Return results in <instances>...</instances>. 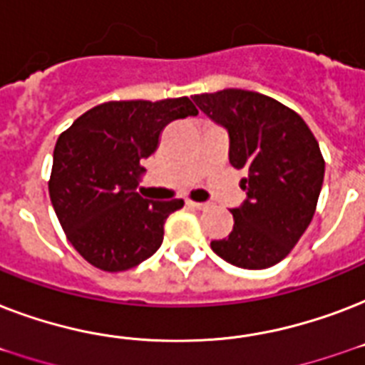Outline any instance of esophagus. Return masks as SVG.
I'll return each mask as SVG.
<instances>
[{"label": "esophagus", "mask_w": 365, "mask_h": 365, "mask_svg": "<svg viewBox=\"0 0 365 365\" xmlns=\"http://www.w3.org/2000/svg\"><path fill=\"white\" fill-rule=\"evenodd\" d=\"M187 206L189 208H195V210H205V208H208L206 202H195V200H187Z\"/></svg>", "instance_id": "obj_1"}]
</instances>
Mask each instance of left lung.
Masks as SVG:
<instances>
[{
	"label": "left lung",
	"instance_id": "8db88e82",
	"mask_svg": "<svg viewBox=\"0 0 365 365\" xmlns=\"http://www.w3.org/2000/svg\"><path fill=\"white\" fill-rule=\"evenodd\" d=\"M193 100L227 130L229 163L246 174V200L231 210L233 231L212 240V250L240 269L277 265L317 210L326 166L317 138L294 110L254 91L225 88Z\"/></svg>",
	"mask_w": 365,
	"mask_h": 365
}]
</instances>
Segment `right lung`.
<instances>
[{"label": "right lung", "instance_id": "1", "mask_svg": "<svg viewBox=\"0 0 365 365\" xmlns=\"http://www.w3.org/2000/svg\"><path fill=\"white\" fill-rule=\"evenodd\" d=\"M197 113L187 96L106 102L60 134L48 195L66 237L91 265L126 271L159 250L166 217L183 200L140 197V160L155 153L168 123Z\"/></svg>", "mask_w": 365, "mask_h": 365}]
</instances>
